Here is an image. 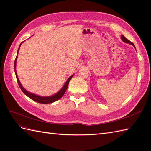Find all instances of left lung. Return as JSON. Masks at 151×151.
I'll return each instance as SVG.
<instances>
[{"label": "left lung", "instance_id": "left-lung-1", "mask_svg": "<svg viewBox=\"0 0 151 151\" xmlns=\"http://www.w3.org/2000/svg\"><path fill=\"white\" fill-rule=\"evenodd\" d=\"M121 39H122V40L124 42H126V43H129V44H130V45H132V46L135 48V46H134V44H133L132 42H131L129 40H128L127 38H125L124 36L122 35V36H121Z\"/></svg>", "mask_w": 151, "mask_h": 151}]
</instances>
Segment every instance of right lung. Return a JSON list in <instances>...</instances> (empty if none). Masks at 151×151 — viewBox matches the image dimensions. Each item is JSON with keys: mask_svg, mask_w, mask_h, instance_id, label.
Here are the masks:
<instances>
[{"mask_svg": "<svg viewBox=\"0 0 151 151\" xmlns=\"http://www.w3.org/2000/svg\"><path fill=\"white\" fill-rule=\"evenodd\" d=\"M24 41H22L21 43L20 46H19V47L18 49V51H17V54H18V52H19V48H20V46L21 45H22V43ZM17 55L16 56V60H15V61H14V70H15V73H16V78H17V83H18V85L19 86V87H20V88L21 89V90L22 91L23 93L25 94L26 95H27L29 98H30L31 99H32V100L35 101H37L38 102V103H40V104H51V103H52V102H55L56 101H57L58 100H59L60 99H61V97L63 96V95L65 94V91L68 88V84H69V82L70 81V80L71 79V78L74 75H71L68 79L67 80L66 82L65 83V84L64 85V86H63V88L58 92L57 93L53 95L52 96H38L37 95H35V94H33V93H30V92L27 91L26 89H24V88H23V86H22L21 83H20V81H19V78L17 77V73H16V61H17Z\"/></svg>", "mask_w": 151, "mask_h": 151, "instance_id": "obj_1", "label": "right lung"}]
</instances>
